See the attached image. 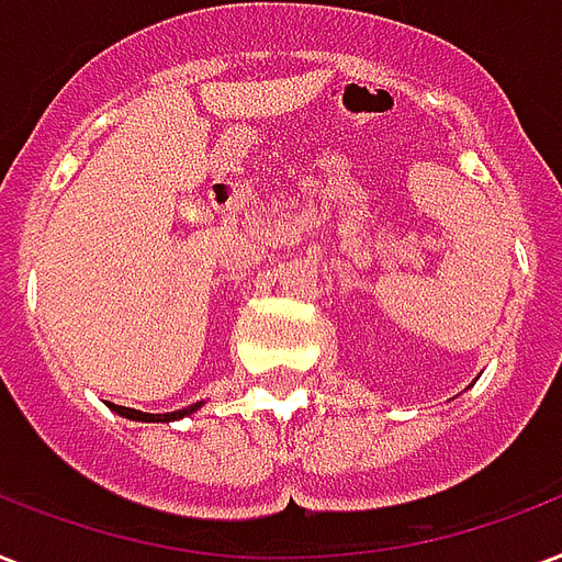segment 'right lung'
<instances>
[{"label": "right lung", "mask_w": 562, "mask_h": 562, "mask_svg": "<svg viewBox=\"0 0 562 562\" xmlns=\"http://www.w3.org/2000/svg\"><path fill=\"white\" fill-rule=\"evenodd\" d=\"M204 402H195L190 407H181V411H172V413H143V411H134V407H123V404H114L108 402V407L114 413H120L123 419H132V422H176V419H184L190 413H195L202 407Z\"/></svg>", "instance_id": "right-lung-1"}]
</instances>
